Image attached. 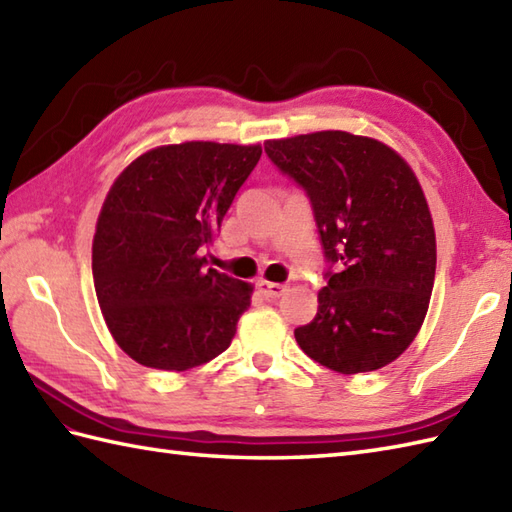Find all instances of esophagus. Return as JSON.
I'll use <instances>...</instances> for the list:
<instances>
[{
    "label": "esophagus",
    "mask_w": 512,
    "mask_h": 512,
    "mask_svg": "<svg viewBox=\"0 0 512 512\" xmlns=\"http://www.w3.org/2000/svg\"><path fill=\"white\" fill-rule=\"evenodd\" d=\"M257 288L266 299H277V297L284 295V290H286L284 284H275V281H264V279L259 281Z\"/></svg>",
    "instance_id": "esophagus-1"
}]
</instances>
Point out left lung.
Returning <instances> with one entry per match:
<instances>
[{
  "label": "left lung",
  "instance_id": "8db88e82",
  "mask_svg": "<svg viewBox=\"0 0 512 512\" xmlns=\"http://www.w3.org/2000/svg\"><path fill=\"white\" fill-rule=\"evenodd\" d=\"M264 149L306 191L330 264L317 317L295 330L299 347L339 374L396 361L436 279V231L418 178L391 147L347 132L266 140Z\"/></svg>",
  "mask_w": 512,
  "mask_h": 512
}]
</instances>
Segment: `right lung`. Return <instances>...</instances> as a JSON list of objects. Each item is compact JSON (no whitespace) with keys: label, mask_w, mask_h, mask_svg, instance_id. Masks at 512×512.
<instances>
[{"label":"right lung","mask_w":512,"mask_h":512,"mask_svg":"<svg viewBox=\"0 0 512 512\" xmlns=\"http://www.w3.org/2000/svg\"><path fill=\"white\" fill-rule=\"evenodd\" d=\"M259 156V145H165L112 184L92 275L107 328L136 363L184 372L231 345L253 288L209 268L206 248Z\"/></svg>","instance_id":"1"}]
</instances>
